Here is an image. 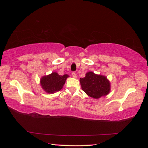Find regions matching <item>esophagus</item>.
<instances>
[{
	"mask_svg": "<svg viewBox=\"0 0 148 148\" xmlns=\"http://www.w3.org/2000/svg\"><path fill=\"white\" fill-rule=\"evenodd\" d=\"M71 75H72V77L75 78H77V74H76V73L75 72V71H73L72 73H71Z\"/></svg>",
	"mask_w": 148,
	"mask_h": 148,
	"instance_id": "1",
	"label": "esophagus"
}]
</instances>
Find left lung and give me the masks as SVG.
Instances as JSON below:
<instances>
[{"instance_id":"obj_1","label":"left lung","mask_w":148,"mask_h":148,"mask_svg":"<svg viewBox=\"0 0 148 148\" xmlns=\"http://www.w3.org/2000/svg\"><path fill=\"white\" fill-rule=\"evenodd\" d=\"M79 81L82 90L95 99L106 96L110 91V82L102 75L90 71L86 74V77L80 78Z\"/></svg>"}]
</instances>
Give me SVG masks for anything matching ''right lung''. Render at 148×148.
Wrapping results in <instances>:
<instances>
[{"label": "right lung", "mask_w": 148, "mask_h": 148, "mask_svg": "<svg viewBox=\"0 0 148 148\" xmlns=\"http://www.w3.org/2000/svg\"><path fill=\"white\" fill-rule=\"evenodd\" d=\"M68 75H60L56 72L43 77L41 79V84L44 90L48 93H53L60 91L63 88Z\"/></svg>", "instance_id": "right-lung-1"}]
</instances>
